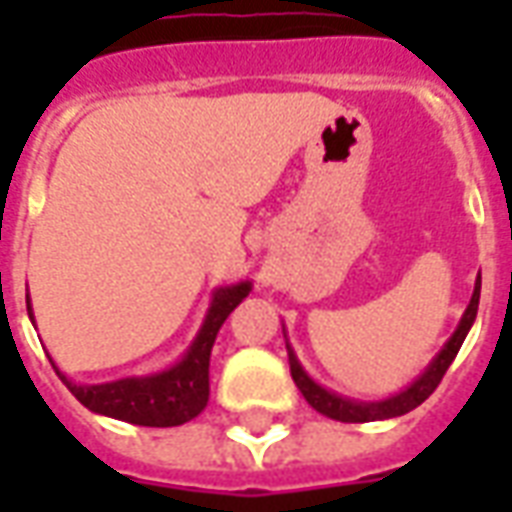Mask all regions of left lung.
<instances>
[{"mask_svg": "<svg viewBox=\"0 0 512 512\" xmlns=\"http://www.w3.org/2000/svg\"><path fill=\"white\" fill-rule=\"evenodd\" d=\"M477 304H480V277L474 282V293L472 301H469V307L463 312L461 323H458V329L452 332V337L444 343L439 354L433 356V362L425 367V373L417 376L406 389H400L397 395L384 397V400H351V397H343L332 392V389H326L321 386L315 378L301 367L299 356L296 351L290 348L288 343V359H290V376L299 386V392L304 395V400L310 403L318 414L329 419H337V422H376V419H392L400 417V414H408L411 408H417L419 403H425L430 395H433V389L439 386V381L447 373V367L452 365V359L458 356L461 351L463 340H466V334L472 329L474 318H477Z\"/></svg>", "mask_w": 512, "mask_h": 512, "instance_id": "8db88e82", "label": "left lung"}]
</instances>
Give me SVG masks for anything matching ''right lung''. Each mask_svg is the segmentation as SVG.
Returning <instances> with one entry per match:
<instances>
[{
	"label": "right lung",
	"mask_w": 512,
	"mask_h": 512,
	"mask_svg": "<svg viewBox=\"0 0 512 512\" xmlns=\"http://www.w3.org/2000/svg\"><path fill=\"white\" fill-rule=\"evenodd\" d=\"M252 282H235L213 290L211 307L205 312L200 332L191 340L189 351L167 370H158L150 376H128L106 384H73L71 378L54 365L62 384L71 389V395L95 414L123 419L131 425L145 428H175L200 414L208 406L211 384H208V367H211V348L216 334L227 321V315L249 296ZM29 321L35 323L32 304L27 293Z\"/></svg>",
	"instance_id": "1"
}]
</instances>
